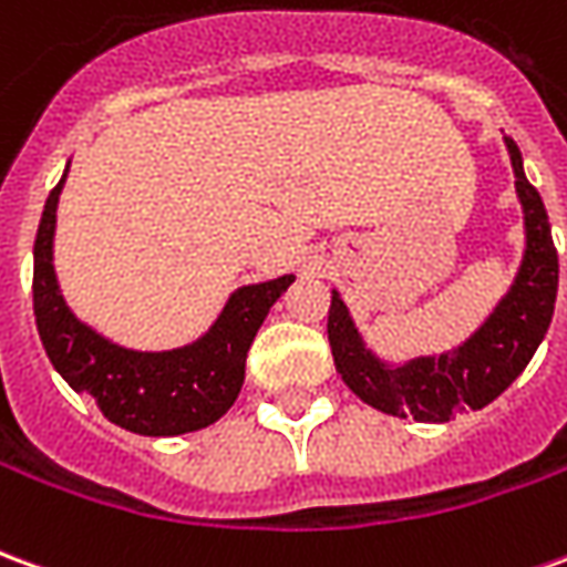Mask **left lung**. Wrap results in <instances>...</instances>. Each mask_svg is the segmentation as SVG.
I'll return each mask as SVG.
<instances>
[{
  "instance_id": "obj_1",
  "label": "left lung",
  "mask_w": 567,
  "mask_h": 567,
  "mask_svg": "<svg viewBox=\"0 0 567 567\" xmlns=\"http://www.w3.org/2000/svg\"><path fill=\"white\" fill-rule=\"evenodd\" d=\"M504 145L523 203V264L511 291L458 349L389 364L361 340L340 291H331L328 340L337 373L364 404L380 413L413 416L416 422H450L462 406L483 410L528 368L540 340L547 337L559 291V255L553 246L544 199L525 178L523 154L511 136H504Z\"/></svg>"
}]
</instances>
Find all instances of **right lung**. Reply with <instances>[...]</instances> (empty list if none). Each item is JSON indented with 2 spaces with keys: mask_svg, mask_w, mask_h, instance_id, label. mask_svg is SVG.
<instances>
[{
  "mask_svg": "<svg viewBox=\"0 0 567 567\" xmlns=\"http://www.w3.org/2000/svg\"><path fill=\"white\" fill-rule=\"evenodd\" d=\"M69 173V166H66ZM48 194L32 248V309L54 370L87 394L115 425L145 437H175L212 425L234 406L246 380V355L270 307L295 276L243 285L199 340L163 352L112 343L66 307L54 272L56 203L66 185Z\"/></svg>",
  "mask_w": 567,
  "mask_h": 567,
  "instance_id": "add662e5",
  "label": "right lung"
}]
</instances>
